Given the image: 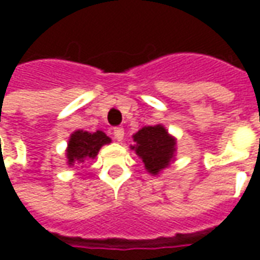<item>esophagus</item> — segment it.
I'll return each mask as SVG.
<instances>
[{
  "label": "esophagus",
  "instance_id": "34e87169",
  "mask_svg": "<svg viewBox=\"0 0 260 260\" xmlns=\"http://www.w3.org/2000/svg\"><path fill=\"white\" fill-rule=\"evenodd\" d=\"M114 138L117 139L118 142L122 141V138H124V128H121V126H115L113 129Z\"/></svg>",
  "mask_w": 260,
  "mask_h": 260
}]
</instances>
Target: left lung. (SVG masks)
<instances>
[{
    "label": "left lung",
    "mask_w": 260,
    "mask_h": 260,
    "mask_svg": "<svg viewBox=\"0 0 260 260\" xmlns=\"http://www.w3.org/2000/svg\"><path fill=\"white\" fill-rule=\"evenodd\" d=\"M136 142L132 149L142 158L150 174H157L166 169L175 152V141L169 136L161 125L145 126L134 135Z\"/></svg>",
    "instance_id": "obj_1"
}]
</instances>
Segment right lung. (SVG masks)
Listing matches in <instances>:
<instances>
[{"label":"right lung","instance_id":"obj_1","mask_svg":"<svg viewBox=\"0 0 260 260\" xmlns=\"http://www.w3.org/2000/svg\"><path fill=\"white\" fill-rule=\"evenodd\" d=\"M106 143H110V138L102 131H97L94 134L76 131L71 135L68 143V164L85 163L89 158H94L100 147Z\"/></svg>","mask_w":260,"mask_h":260}]
</instances>
